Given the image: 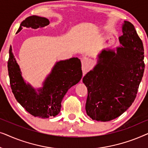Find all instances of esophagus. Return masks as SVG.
Segmentation results:
<instances>
[{"label":"esophagus","mask_w":148,"mask_h":148,"mask_svg":"<svg viewBox=\"0 0 148 148\" xmlns=\"http://www.w3.org/2000/svg\"><path fill=\"white\" fill-rule=\"evenodd\" d=\"M92 66V62L88 58H84L82 59V70L83 73L85 75Z\"/></svg>","instance_id":"1"}]
</instances>
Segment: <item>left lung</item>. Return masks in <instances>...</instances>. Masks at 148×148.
Wrapping results in <instances>:
<instances>
[{"label": "left lung", "mask_w": 148, "mask_h": 148, "mask_svg": "<svg viewBox=\"0 0 148 148\" xmlns=\"http://www.w3.org/2000/svg\"><path fill=\"white\" fill-rule=\"evenodd\" d=\"M123 46L102 50L98 64L83 78L88 88L87 114L93 120L109 121L121 116L136 98L145 69L143 42L134 25L125 21Z\"/></svg>", "instance_id": "1"}]
</instances>
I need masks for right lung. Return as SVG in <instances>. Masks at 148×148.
<instances>
[{
	"label": "right lung",
	"mask_w": 148,
	"mask_h": 148,
	"mask_svg": "<svg viewBox=\"0 0 148 148\" xmlns=\"http://www.w3.org/2000/svg\"><path fill=\"white\" fill-rule=\"evenodd\" d=\"M49 23L46 18L30 16L21 22L18 32L23 27L37 29ZM7 63L10 85L15 99L30 114L39 118L56 116L60 112L62 100L66 92L82 77V64L78 58L58 62L38 94L24 82L11 46Z\"/></svg>",
	"instance_id": "add662e5"
}]
</instances>
